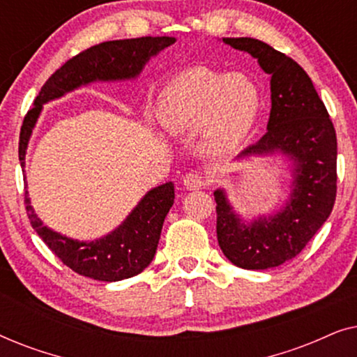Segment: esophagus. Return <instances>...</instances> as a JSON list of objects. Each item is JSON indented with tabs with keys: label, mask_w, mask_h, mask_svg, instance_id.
Masks as SVG:
<instances>
[{
	"label": "esophagus",
	"mask_w": 357,
	"mask_h": 357,
	"mask_svg": "<svg viewBox=\"0 0 357 357\" xmlns=\"http://www.w3.org/2000/svg\"><path fill=\"white\" fill-rule=\"evenodd\" d=\"M204 185H206V182H204V178L199 174L190 172L183 177V187L187 190H199L203 188Z\"/></svg>",
	"instance_id": "34e87169"
}]
</instances>
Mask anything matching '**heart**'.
<instances>
[{"label":"heart","mask_w":357,"mask_h":357,"mask_svg":"<svg viewBox=\"0 0 357 357\" xmlns=\"http://www.w3.org/2000/svg\"><path fill=\"white\" fill-rule=\"evenodd\" d=\"M261 91L245 75L190 70L174 77L159 96V119L172 133L203 130L209 151L236 148L255 126Z\"/></svg>","instance_id":"obj_1"}]
</instances>
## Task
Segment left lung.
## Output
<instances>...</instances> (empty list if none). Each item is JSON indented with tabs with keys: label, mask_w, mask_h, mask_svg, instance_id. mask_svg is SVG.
I'll return each mask as SVG.
<instances>
[{
	"label": "left lung",
	"mask_w": 357,
	"mask_h": 357,
	"mask_svg": "<svg viewBox=\"0 0 357 357\" xmlns=\"http://www.w3.org/2000/svg\"><path fill=\"white\" fill-rule=\"evenodd\" d=\"M222 42L250 53L270 75L268 131L237 160L282 154L292 165L289 198L270 216L245 221L234 211L226 190H214L222 253L243 270H266L299 255L328 219L336 198V133L309 75L292 58L257 38L227 37Z\"/></svg>",
	"instance_id": "left-lung-1"
}]
</instances>
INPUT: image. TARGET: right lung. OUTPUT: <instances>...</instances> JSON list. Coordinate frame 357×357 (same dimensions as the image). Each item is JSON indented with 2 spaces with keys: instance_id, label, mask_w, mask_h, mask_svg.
<instances>
[{
  "instance_id": "right-lung-1",
  "label": "right lung",
  "mask_w": 357,
  "mask_h": 357,
  "mask_svg": "<svg viewBox=\"0 0 357 357\" xmlns=\"http://www.w3.org/2000/svg\"><path fill=\"white\" fill-rule=\"evenodd\" d=\"M175 43V37H139L112 40L94 45L68 60L48 81L24 116L19 136V160L26 167L29 139L36 128L43 104L60 99L68 92L97 81H128L143 71L151 58ZM26 178V177H24ZM174 183L167 182L149 190L131 209L125 221L107 236L91 242L61 236L43 226L33 211L26 190V209L32 227L48 248L77 275L97 281H121L139 275L153 261L162 231L164 219L174 204Z\"/></svg>"
}]
</instances>
